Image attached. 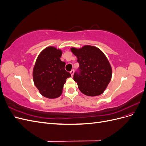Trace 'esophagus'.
Returning a JSON list of instances; mask_svg holds the SVG:
<instances>
[{
    "label": "esophagus",
    "mask_w": 146,
    "mask_h": 146,
    "mask_svg": "<svg viewBox=\"0 0 146 146\" xmlns=\"http://www.w3.org/2000/svg\"><path fill=\"white\" fill-rule=\"evenodd\" d=\"M70 74H71V76H73V75H74V70L72 69V70H70Z\"/></svg>",
    "instance_id": "1"
}]
</instances>
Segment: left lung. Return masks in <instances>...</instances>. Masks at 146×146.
<instances>
[{
    "label": "left lung",
    "mask_w": 146,
    "mask_h": 146,
    "mask_svg": "<svg viewBox=\"0 0 146 146\" xmlns=\"http://www.w3.org/2000/svg\"><path fill=\"white\" fill-rule=\"evenodd\" d=\"M77 57L79 72L74 75L79 90L88 96H96L104 92L112 76V69L107 57L99 48L86 45L80 48H70Z\"/></svg>",
    "instance_id": "obj_1"
}]
</instances>
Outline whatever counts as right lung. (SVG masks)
I'll return each instance as SVG.
<instances>
[{"label":"right lung","instance_id":"obj_1","mask_svg":"<svg viewBox=\"0 0 146 146\" xmlns=\"http://www.w3.org/2000/svg\"><path fill=\"white\" fill-rule=\"evenodd\" d=\"M62 51L55 47L44 48L36 59L33 78L40 94L48 99L58 98L66 79L71 75L64 69L66 63L60 60Z\"/></svg>","mask_w":146,"mask_h":146}]
</instances>
